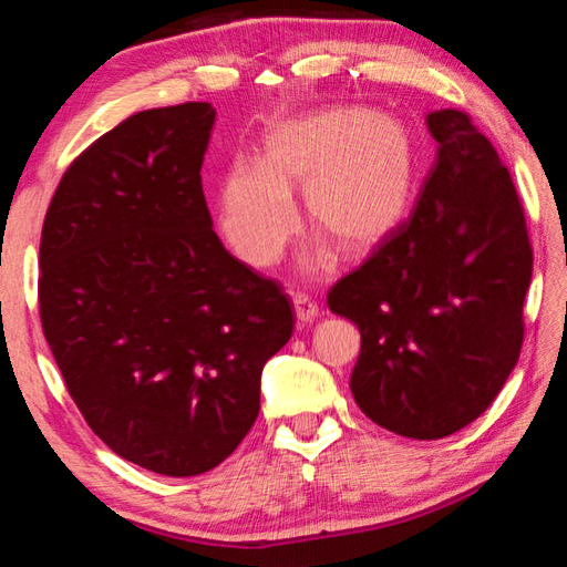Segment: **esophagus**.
<instances>
[{"label":"esophagus","mask_w":567,"mask_h":567,"mask_svg":"<svg viewBox=\"0 0 567 567\" xmlns=\"http://www.w3.org/2000/svg\"><path fill=\"white\" fill-rule=\"evenodd\" d=\"M292 305H295L297 322H300V324H310V322H315V318H318V315H320L318 302H315L312 297H307L305 292H295V295H292Z\"/></svg>","instance_id":"esophagus-1"}]
</instances>
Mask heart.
Masks as SVG:
<instances>
[{"label": "heart", "mask_w": 567, "mask_h": 567, "mask_svg": "<svg viewBox=\"0 0 567 567\" xmlns=\"http://www.w3.org/2000/svg\"><path fill=\"white\" fill-rule=\"evenodd\" d=\"M417 150L392 114L328 107L285 120L265 134L257 162H237L217 187L227 245L249 267L280 260L297 229L292 189H305L307 219L344 255L368 252L415 197ZM324 245L310 260L320 267Z\"/></svg>", "instance_id": "1"}]
</instances>
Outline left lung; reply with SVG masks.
Here are the masks:
<instances>
[{"label": "left lung", "instance_id": "left-lung-1", "mask_svg": "<svg viewBox=\"0 0 567 567\" xmlns=\"http://www.w3.org/2000/svg\"><path fill=\"white\" fill-rule=\"evenodd\" d=\"M437 159L405 223L328 295L362 334L350 390L380 427L447 437L491 408L523 348L533 247L513 177L465 112L427 114Z\"/></svg>", "mask_w": 567, "mask_h": 567}]
</instances>
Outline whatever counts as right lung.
<instances>
[{"label": "right lung", "mask_w": 567, "mask_h": 567, "mask_svg": "<svg viewBox=\"0 0 567 567\" xmlns=\"http://www.w3.org/2000/svg\"><path fill=\"white\" fill-rule=\"evenodd\" d=\"M209 102L137 112L76 157L47 209L40 318L74 405L120 457L169 477L217 467L260 412L290 297L213 229Z\"/></svg>", "instance_id": "obj_1"}]
</instances>
